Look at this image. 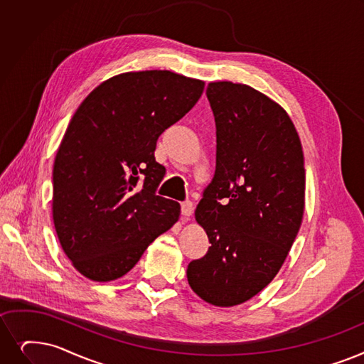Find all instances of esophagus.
I'll use <instances>...</instances> for the list:
<instances>
[{
    "label": "esophagus",
    "mask_w": 364,
    "mask_h": 364,
    "mask_svg": "<svg viewBox=\"0 0 364 364\" xmlns=\"http://www.w3.org/2000/svg\"><path fill=\"white\" fill-rule=\"evenodd\" d=\"M193 210H195V207L191 200H186L181 203V214L184 217H191L193 214Z\"/></svg>",
    "instance_id": "34e87169"
}]
</instances>
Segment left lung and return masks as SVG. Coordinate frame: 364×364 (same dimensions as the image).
Listing matches in <instances>:
<instances>
[{
    "mask_svg": "<svg viewBox=\"0 0 364 364\" xmlns=\"http://www.w3.org/2000/svg\"><path fill=\"white\" fill-rule=\"evenodd\" d=\"M215 173L195 211L210 250L187 266L192 290L214 306L241 305L269 284L302 225L304 151L279 104L251 86L211 82Z\"/></svg>",
    "mask_w": 364,
    "mask_h": 364,
    "instance_id": "8db88e82",
    "label": "left lung"
}]
</instances>
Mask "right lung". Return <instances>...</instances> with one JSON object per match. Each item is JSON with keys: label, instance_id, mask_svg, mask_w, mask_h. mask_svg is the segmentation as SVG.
I'll return each mask as SVG.
<instances>
[{"label": "right lung", "instance_id": "add662e5", "mask_svg": "<svg viewBox=\"0 0 364 364\" xmlns=\"http://www.w3.org/2000/svg\"><path fill=\"white\" fill-rule=\"evenodd\" d=\"M203 87L168 70L123 73L75 109L55 157L52 215L62 250L83 277L122 278L178 221L180 203L156 195L164 178L156 141Z\"/></svg>", "mask_w": 364, "mask_h": 364}]
</instances>
